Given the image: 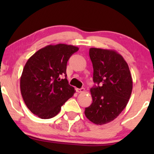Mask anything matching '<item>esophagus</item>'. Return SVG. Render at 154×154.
I'll use <instances>...</instances> for the list:
<instances>
[{"instance_id":"obj_1","label":"esophagus","mask_w":154,"mask_h":154,"mask_svg":"<svg viewBox=\"0 0 154 154\" xmlns=\"http://www.w3.org/2000/svg\"><path fill=\"white\" fill-rule=\"evenodd\" d=\"M85 91V90L84 88H77V93H84Z\"/></svg>"}]
</instances>
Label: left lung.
I'll return each instance as SVG.
<instances>
[{
    "instance_id": "left-lung-1",
    "label": "left lung",
    "mask_w": 154,
    "mask_h": 154,
    "mask_svg": "<svg viewBox=\"0 0 154 154\" xmlns=\"http://www.w3.org/2000/svg\"><path fill=\"white\" fill-rule=\"evenodd\" d=\"M89 55L97 85L91 88L93 103L85 114L95 125H105L126 107L132 93V76L128 63L115 51L91 48Z\"/></svg>"
}]
</instances>
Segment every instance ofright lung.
Here are the masks:
<instances>
[{
  "label": "right lung",
  "instance_id": "add662e5",
  "mask_svg": "<svg viewBox=\"0 0 154 154\" xmlns=\"http://www.w3.org/2000/svg\"><path fill=\"white\" fill-rule=\"evenodd\" d=\"M77 47L66 44L49 45L28 59L20 78L23 100L32 113L41 119L57 115L75 88L66 79V63ZM65 75L64 79L60 76Z\"/></svg>",
  "mask_w": 154,
  "mask_h": 154
}]
</instances>
